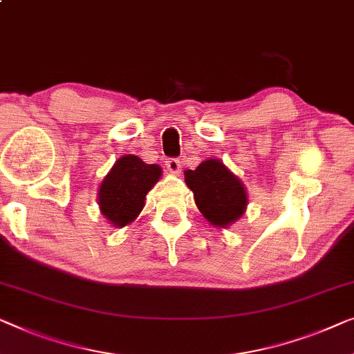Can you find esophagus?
<instances>
[{"mask_svg":"<svg viewBox=\"0 0 354 354\" xmlns=\"http://www.w3.org/2000/svg\"><path fill=\"white\" fill-rule=\"evenodd\" d=\"M166 167L167 171L171 174H176V176H178V174L182 172V166H180V161L177 160V158H169V160L166 161Z\"/></svg>","mask_w":354,"mask_h":354,"instance_id":"34e87169","label":"esophagus"}]
</instances>
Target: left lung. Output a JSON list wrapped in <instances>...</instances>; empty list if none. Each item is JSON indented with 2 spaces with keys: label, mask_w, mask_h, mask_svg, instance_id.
I'll return each instance as SVG.
<instances>
[{
  "label": "left lung",
  "mask_w": 354,
  "mask_h": 354,
  "mask_svg": "<svg viewBox=\"0 0 354 354\" xmlns=\"http://www.w3.org/2000/svg\"><path fill=\"white\" fill-rule=\"evenodd\" d=\"M185 182L199 212L214 227L228 228L245 212L248 193L243 182L220 160L203 161L194 171L188 169Z\"/></svg>",
  "instance_id": "8db88e82"
}]
</instances>
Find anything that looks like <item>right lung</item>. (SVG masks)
<instances>
[{
	"label": "right lung",
	"instance_id": "add662e5",
	"mask_svg": "<svg viewBox=\"0 0 354 354\" xmlns=\"http://www.w3.org/2000/svg\"><path fill=\"white\" fill-rule=\"evenodd\" d=\"M161 174L160 166L147 165L139 156H121L100 183L102 215L118 228L134 222L145 206L147 193L160 180Z\"/></svg>",
	"mask_w": 354,
	"mask_h": 354
}]
</instances>
